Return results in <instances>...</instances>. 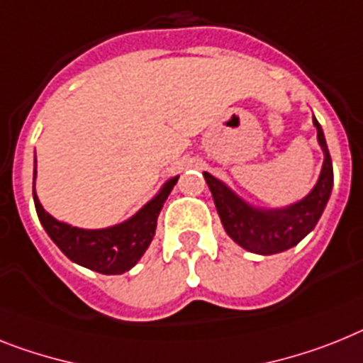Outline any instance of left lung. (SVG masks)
Masks as SVG:
<instances>
[{"label": "left lung", "mask_w": 363, "mask_h": 363, "mask_svg": "<svg viewBox=\"0 0 363 363\" xmlns=\"http://www.w3.org/2000/svg\"><path fill=\"white\" fill-rule=\"evenodd\" d=\"M313 125L318 129V142L323 149L321 173L315 186L306 197L288 205L284 208H260L249 205L247 201L233 191L223 181L216 179L210 173H203L208 184L219 219L223 223L225 233L249 252L257 255H277L295 247L301 240L313 230L321 218L323 210L330 197L334 184V172L328 153L327 140L323 135L319 121L313 118Z\"/></svg>", "instance_id": "left-lung-1"}]
</instances>
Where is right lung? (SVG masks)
<instances>
[{
	"mask_svg": "<svg viewBox=\"0 0 363 363\" xmlns=\"http://www.w3.org/2000/svg\"><path fill=\"white\" fill-rule=\"evenodd\" d=\"M36 164V160H35ZM36 166L33 172V199L38 219L55 245L72 262L103 275H121L147 251L157 230V219L167 199L169 191L177 184L179 175L167 179L158 190L157 196L147 201L135 216L125 219L123 223L106 228H79L55 219L40 205L35 191Z\"/></svg>",
	"mask_w": 363,
	"mask_h": 363,
	"instance_id": "obj_1",
	"label": "right lung"
}]
</instances>
